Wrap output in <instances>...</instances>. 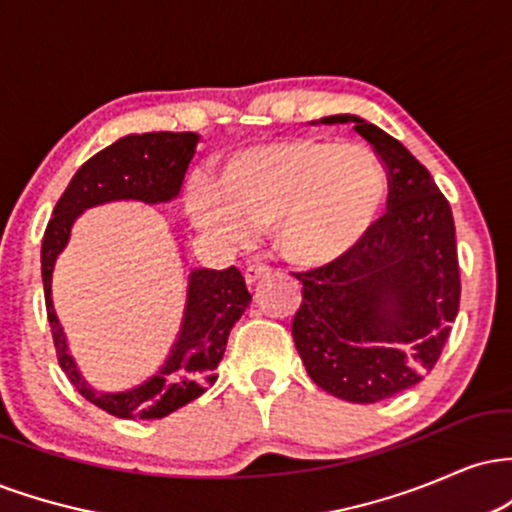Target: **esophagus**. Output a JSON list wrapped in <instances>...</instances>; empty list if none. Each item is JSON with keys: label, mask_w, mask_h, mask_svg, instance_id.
I'll return each mask as SVG.
<instances>
[{"label": "esophagus", "mask_w": 512, "mask_h": 512, "mask_svg": "<svg viewBox=\"0 0 512 512\" xmlns=\"http://www.w3.org/2000/svg\"><path fill=\"white\" fill-rule=\"evenodd\" d=\"M269 276H272V267H267V264H250L248 272H245V281H248L250 289H255L257 284H262Z\"/></svg>", "instance_id": "obj_1"}]
</instances>
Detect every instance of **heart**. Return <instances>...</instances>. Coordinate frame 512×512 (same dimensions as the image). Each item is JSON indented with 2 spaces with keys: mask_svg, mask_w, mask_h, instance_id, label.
Wrapping results in <instances>:
<instances>
[{
  "mask_svg": "<svg viewBox=\"0 0 512 512\" xmlns=\"http://www.w3.org/2000/svg\"><path fill=\"white\" fill-rule=\"evenodd\" d=\"M221 187L192 180L187 209L202 231L248 240L272 228L276 250L301 267H325L354 252L387 199V173L366 146L289 137L226 158Z\"/></svg>",
  "mask_w": 512,
  "mask_h": 512,
  "instance_id": "b5f03b06",
  "label": "heart"
}]
</instances>
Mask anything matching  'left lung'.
Wrapping results in <instances>:
<instances>
[{"instance_id":"left-lung-1","label":"left lung","mask_w":512,"mask_h":512,"mask_svg":"<svg viewBox=\"0 0 512 512\" xmlns=\"http://www.w3.org/2000/svg\"><path fill=\"white\" fill-rule=\"evenodd\" d=\"M354 122L387 170V211L354 252L296 274L303 303L291 334L317 387L373 404L414 387L438 363L460 310V264L448 199L395 137Z\"/></svg>"}]
</instances>
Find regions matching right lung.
<instances>
[{
    "mask_svg": "<svg viewBox=\"0 0 512 512\" xmlns=\"http://www.w3.org/2000/svg\"><path fill=\"white\" fill-rule=\"evenodd\" d=\"M197 139L192 132H146L117 139L76 170L45 228L40 264L57 361L81 397L117 419H163L190 404L214 383V370L226 351L231 327L252 301L243 274L236 267L221 272L195 269L187 284V305L178 342L170 349L166 363L154 378L134 390L105 395L86 385L69 356L67 339L52 308V267L67 245L76 216L84 209L115 199L158 204L178 197L185 170L195 156Z\"/></svg>",
    "mask_w": 512,
    "mask_h": 512,
    "instance_id": "right-lung-1",
    "label": "right lung"
}]
</instances>
